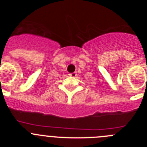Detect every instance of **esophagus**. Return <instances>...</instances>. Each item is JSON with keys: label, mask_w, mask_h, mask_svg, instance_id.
Wrapping results in <instances>:
<instances>
[{"label": "esophagus", "mask_w": 147, "mask_h": 147, "mask_svg": "<svg viewBox=\"0 0 147 147\" xmlns=\"http://www.w3.org/2000/svg\"><path fill=\"white\" fill-rule=\"evenodd\" d=\"M69 75L70 77H72V78H75V77L77 76V73L76 72H72V73H69Z\"/></svg>", "instance_id": "esophagus-1"}]
</instances>
